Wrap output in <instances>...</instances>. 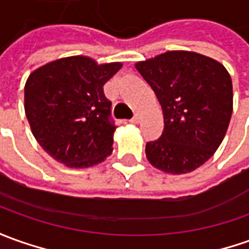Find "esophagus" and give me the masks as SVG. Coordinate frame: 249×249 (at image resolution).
Returning a JSON list of instances; mask_svg holds the SVG:
<instances>
[{
  "label": "esophagus",
  "instance_id": "esophagus-1",
  "mask_svg": "<svg viewBox=\"0 0 249 249\" xmlns=\"http://www.w3.org/2000/svg\"><path fill=\"white\" fill-rule=\"evenodd\" d=\"M129 123H132V124H139V123H140V116H139V114H135Z\"/></svg>",
  "mask_w": 249,
  "mask_h": 249
}]
</instances>
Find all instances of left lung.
<instances>
[{
  "mask_svg": "<svg viewBox=\"0 0 249 249\" xmlns=\"http://www.w3.org/2000/svg\"><path fill=\"white\" fill-rule=\"evenodd\" d=\"M158 98L163 132L146 144V157L165 173L200 167L222 143L233 111L231 77L207 55L172 50L135 64Z\"/></svg>",
  "mask_w": 249,
  "mask_h": 249,
  "instance_id": "obj_1",
  "label": "left lung"
}]
</instances>
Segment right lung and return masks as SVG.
<instances>
[{
    "mask_svg": "<svg viewBox=\"0 0 249 249\" xmlns=\"http://www.w3.org/2000/svg\"><path fill=\"white\" fill-rule=\"evenodd\" d=\"M121 62L98 64L87 55L64 57L32 71L24 87V110L34 138L53 160L84 169L113 151L116 126L103 84Z\"/></svg>",
    "mask_w": 249,
    "mask_h": 249,
    "instance_id": "1",
    "label": "right lung"
}]
</instances>
